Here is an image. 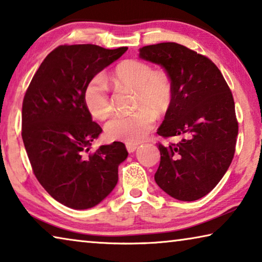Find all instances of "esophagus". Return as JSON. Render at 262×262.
<instances>
[{
  "mask_svg": "<svg viewBox=\"0 0 262 262\" xmlns=\"http://www.w3.org/2000/svg\"><path fill=\"white\" fill-rule=\"evenodd\" d=\"M126 148L128 150V152H134L135 150H136V148H137V144H135V143H127L126 144Z\"/></svg>",
  "mask_w": 262,
  "mask_h": 262,
  "instance_id": "esophagus-1",
  "label": "esophagus"
}]
</instances>
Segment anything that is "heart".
Here are the masks:
<instances>
[{"label":"heart","instance_id":"b5f03b06","mask_svg":"<svg viewBox=\"0 0 262 262\" xmlns=\"http://www.w3.org/2000/svg\"><path fill=\"white\" fill-rule=\"evenodd\" d=\"M110 79L118 86L135 90L136 112L128 115H117L105 127L110 140L135 143L152 130L156 122V113L167 112L173 98L171 78L163 72H155L147 62L129 59L117 64ZM83 100L92 117L98 120L107 119L113 111L107 83L101 75H95L84 86Z\"/></svg>","mask_w":262,"mask_h":262}]
</instances>
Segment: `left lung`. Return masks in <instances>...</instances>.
<instances>
[{
  "mask_svg": "<svg viewBox=\"0 0 262 262\" xmlns=\"http://www.w3.org/2000/svg\"><path fill=\"white\" fill-rule=\"evenodd\" d=\"M140 57L161 64L173 85V98L157 134L183 136L158 142L161 163L155 180L180 201H194L215 188L231 164L238 121L231 90L216 64L177 42L144 46Z\"/></svg>",
  "mask_w": 262,
  "mask_h": 262,
  "instance_id": "1",
  "label": "left lung"
}]
</instances>
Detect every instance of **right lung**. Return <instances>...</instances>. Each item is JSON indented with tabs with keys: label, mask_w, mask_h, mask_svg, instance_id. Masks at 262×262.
<instances>
[{
	"label": "right lung",
	"mask_w": 262,
	"mask_h": 262,
	"mask_svg": "<svg viewBox=\"0 0 262 262\" xmlns=\"http://www.w3.org/2000/svg\"><path fill=\"white\" fill-rule=\"evenodd\" d=\"M127 47L62 45L42 61L25 92L21 137L33 173L57 202L73 209L98 205L118 183L128 156L122 142L89 152L103 129L83 100L89 79L118 60Z\"/></svg>",
	"instance_id": "1"
}]
</instances>
